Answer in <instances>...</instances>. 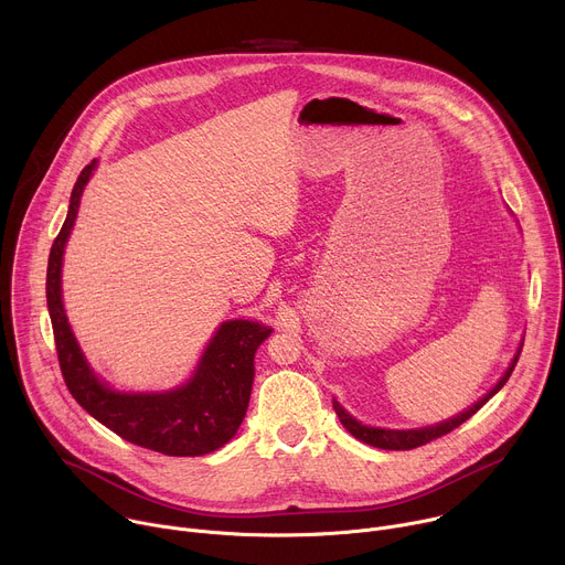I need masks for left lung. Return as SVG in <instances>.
<instances>
[{
	"instance_id": "left-lung-1",
	"label": "left lung",
	"mask_w": 565,
	"mask_h": 565,
	"mask_svg": "<svg viewBox=\"0 0 565 565\" xmlns=\"http://www.w3.org/2000/svg\"><path fill=\"white\" fill-rule=\"evenodd\" d=\"M521 349H523V340H521V344H519V349H516V353H514L510 366L505 369V373L499 377V382H497L486 395L478 397V399L473 402V405L467 407L465 412H460V414H456V416H451V418H447V420H443V423H436V425L416 427V429L371 427V425L360 423L353 414H349L335 397H333V409H335L340 423L347 427V431H349L351 436H355L360 443H366V445L377 447V449H395V451H399V449H414V447H420V445H425V443H429V440H436V438L449 434L451 429L460 427V425H462L465 420H469L482 405H486V402H488L492 395H497V393L503 388V384L510 380V375H512V371H514V366H516V362H519Z\"/></svg>"
}]
</instances>
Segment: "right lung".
Segmentation results:
<instances>
[{
    "label": "right lung",
    "instance_id": "obj_1",
    "mask_svg": "<svg viewBox=\"0 0 565 565\" xmlns=\"http://www.w3.org/2000/svg\"><path fill=\"white\" fill-rule=\"evenodd\" d=\"M98 168L79 172L64 225L46 268V306L64 382L75 402L107 429L138 447L166 456H203L234 438L246 418L255 380V353L273 327L257 319H225L203 349L192 375L163 391H120L87 360L68 324L62 299V266L79 199Z\"/></svg>",
    "mask_w": 565,
    "mask_h": 565
}]
</instances>
